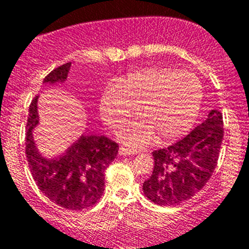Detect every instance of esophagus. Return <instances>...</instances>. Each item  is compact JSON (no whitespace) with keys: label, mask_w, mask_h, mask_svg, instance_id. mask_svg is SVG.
<instances>
[{"label":"esophagus","mask_w":249,"mask_h":249,"mask_svg":"<svg viewBox=\"0 0 249 249\" xmlns=\"http://www.w3.org/2000/svg\"><path fill=\"white\" fill-rule=\"evenodd\" d=\"M138 153V151L132 148H127V147H121L120 148V155L121 156H131V155H136Z\"/></svg>","instance_id":"esophagus-1"}]
</instances>
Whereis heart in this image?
<instances>
[{"instance_id": "obj_1", "label": "heart", "mask_w": 249, "mask_h": 249, "mask_svg": "<svg viewBox=\"0 0 249 249\" xmlns=\"http://www.w3.org/2000/svg\"><path fill=\"white\" fill-rule=\"evenodd\" d=\"M202 85L191 72L151 67L135 71L106 86L100 97L102 120L117 129L138 113L142 120L122 128L120 137L132 146H144L155 140L169 141L190 131L201 109Z\"/></svg>"}]
</instances>
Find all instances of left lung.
Returning <instances> with one entry per match:
<instances>
[{"label":"left lung","mask_w":249,"mask_h":249,"mask_svg":"<svg viewBox=\"0 0 249 249\" xmlns=\"http://www.w3.org/2000/svg\"><path fill=\"white\" fill-rule=\"evenodd\" d=\"M223 140V118L217 109L190 135L172 146L152 152L155 166L143 192L158 206H176L192 198L212 176Z\"/></svg>","instance_id":"obj_1"}]
</instances>
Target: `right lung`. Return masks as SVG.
Returning a JSON list of instances; mask_svg holds the SVG:
<instances>
[{
	"label": "right lung",
	"instance_id": "1",
	"mask_svg": "<svg viewBox=\"0 0 249 249\" xmlns=\"http://www.w3.org/2000/svg\"><path fill=\"white\" fill-rule=\"evenodd\" d=\"M71 62L48 73L43 85L67 80ZM38 96L32 100L26 127V155L35 182L41 192L65 210L81 211L93 206L105 191V171L117 157L118 144L105 136L82 135L58 157L39 153L34 131L39 123Z\"/></svg>",
	"mask_w": 249,
	"mask_h": 249
}]
</instances>
